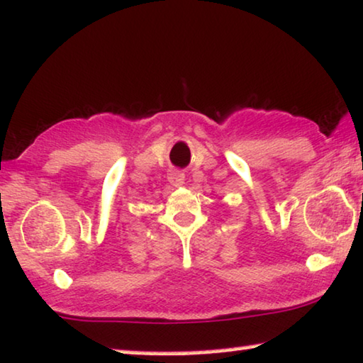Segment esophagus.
<instances>
[{
  "label": "esophagus",
  "instance_id": "34e87169",
  "mask_svg": "<svg viewBox=\"0 0 363 363\" xmlns=\"http://www.w3.org/2000/svg\"><path fill=\"white\" fill-rule=\"evenodd\" d=\"M167 179H169V182L174 187L182 186V184H184V174H182V172H179V171H172L171 174H169V177H167Z\"/></svg>",
  "mask_w": 363,
  "mask_h": 363
}]
</instances>
